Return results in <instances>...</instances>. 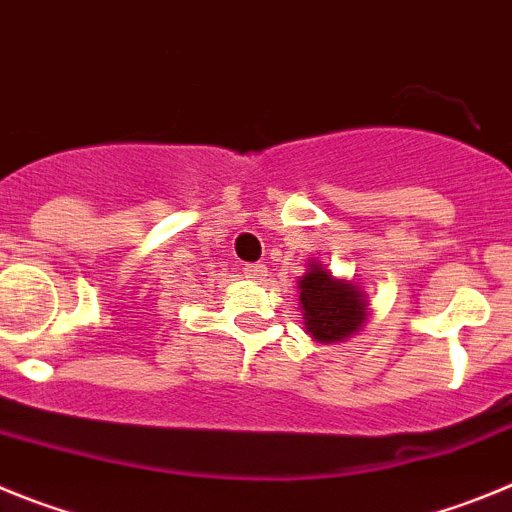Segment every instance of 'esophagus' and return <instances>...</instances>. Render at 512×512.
<instances>
[{
	"mask_svg": "<svg viewBox=\"0 0 512 512\" xmlns=\"http://www.w3.org/2000/svg\"><path fill=\"white\" fill-rule=\"evenodd\" d=\"M243 274H246L248 279H264L266 277V266L264 264H246V269H243Z\"/></svg>",
	"mask_w": 512,
	"mask_h": 512,
	"instance_id": "1",
	"label": "esophagus"
}]
</instances>
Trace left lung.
<instances>
[{
    "instance_id": "obj_1",
    "label": "left lung",
    "mask_w": 512,
    "mask_h": 512,
    "mask_svg": "<svg viewBox=\"0 0 512 512\" xmlns=\"http://www.w3.org/2000/svg\"><path fill=\"white\" fill-rule=\"evenodd\" d=\"M300 302L305 310V325L315 341H343L361 330L366 320V302L359 287L330 277V271L312 264L300 279Z\"/></svg>"
}]
</instances>
